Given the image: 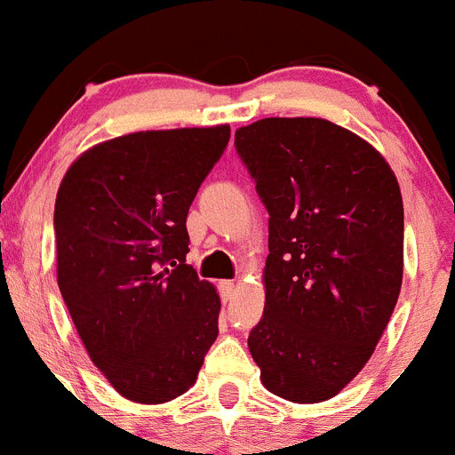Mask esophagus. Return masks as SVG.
<instances>
[{"label":"esophagus","mask_w":455,"mask_h":455,"mask_svg":"<svg viewBox=\"0 0 455 455\" xmlns=\"http://www.w3.org/2000/svg\"><path fill=\"white\" fill-rule=\"evenodd\" d=\"M219 290H221V299L226 300V303H229V300L234 299V294H236V285H234L232 281H221Z\"/></svg>","instance_id":"1"}]
</instances>
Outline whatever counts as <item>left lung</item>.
I'll list each match as a JSON object with an SVG mask.
<instances>
[{
  "label": "left lung",
  "mask_w": 455,
  "mask_h": 455,
  "mask_svg": "<svg viewBox=\"0 0 455 455\" xmlns=\"http://www.w3.org/2000/svg\"><path fill=\"white\" fill-rule=\"evenodd\" d=\"M234 143L269 212L260 382L299 404L334 398L374 354L403 285V195L385 156L316 116H267Z\"/></svg>",
  "instance_id": "obj_1"
}]
</instances>
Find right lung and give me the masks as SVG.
<instances>
[{"label": "right lung", "instance_id": "right-lung-1", "mask_svg": "<svg viewBox=\"0 0 455 455\" xmlns=\"http://www.w3.org/2000/svg\"><path fill=\"white\" fill-rule=\"evenodd\" d=\"M229 125L141 130L81 152L55 201L57 283L90 361L139 404L196 382L221 299L186 263V219Z\"/></svg>", "mask_w": 455, "mask_h": 455}]
</instances>
